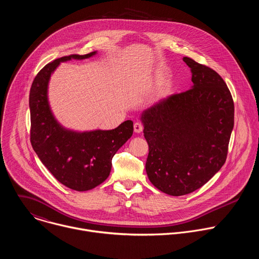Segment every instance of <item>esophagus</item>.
Listing matches in <instances>:
<instances>
[{
    "label": "esophagus",
    "mask_w": 259,
    "mask_h": 259,
    "mask_svg": "<svg viewBox=\"0 0 259 259\" xmlns=\"http://www.w3.org/2000/svg\"><path fill=\"white\" fill-rule=\"evenodd\" d=\"M142 130H143L142 124L139 123V122H136V123L134 124V131H135L136 133H140Z\"/></svg>",
    "instance_id": "34e87169"
}]
</instances>
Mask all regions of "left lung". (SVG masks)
<instances>
[{
	"label": "left lung",
	"instance_id": "1",
	"mask_svg": "<svg viewBox=\"0 0 259 259\" xmlns=\"http://www.w3.org/2000/svg\"><path fill=\"white\" fill-rule=\"evenodd\" d=\"M183 61L192 71V88L141 114L149 143L146 174L170 196L195 192L220 170L234 128V100L224 79L190 57Z\"/></svg>",
	"mask_w": 259,
	"mask_h": 259
}]
</instances>
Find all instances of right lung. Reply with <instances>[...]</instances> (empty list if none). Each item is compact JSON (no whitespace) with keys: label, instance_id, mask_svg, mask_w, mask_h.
<instances>
[{"label":"right lung","instance_id":"right-lung-1","mask_svg":"<svg viewBox=\"0 0 259 259\" xmlns=\"http://www.w3.org/2000/svg\"><path fill=\"white\" fill-rule=\"evenodd\" d=\"M96 51L55 59L35 76L29 92L30 142L44 166L63 186L78 192L102 183L112 169V159L132 136L133 122L128 120L113 130L77 132L63 128L54 118L48 101L50 77L60 62L86 59Z\"/></svg>","mask_w":259,"mask_h":259}]
</instances>
